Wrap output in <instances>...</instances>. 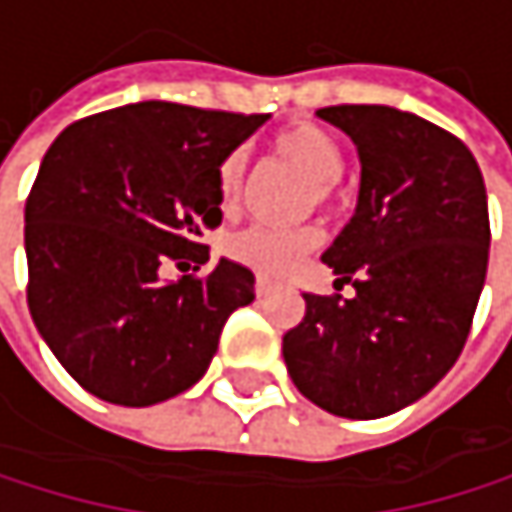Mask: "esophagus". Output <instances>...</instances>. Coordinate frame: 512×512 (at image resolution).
<instances>
[{
    "label": "esophagus",
    "instance_id": "obj_1",
    "mask_svg": "<svg viewBox=\"0 0 512 512\" xmlns=\"http://www.w3.org/2000/svg\"><path fill=\"white\" fill-rule=\"evenodd\" d=\"M270 288H273V282H270V279H264V276L254 279V294H258V298H264V294H270Z\"/></svg>",
    "mask_w": 512,
    "mask_h": 512
}]
</instances>
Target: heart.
Wrapping results in <instances>:
<instances>
[{
    "instance_id": "1",
    "label": "heart",
    "mask_w": 512,
    "mask_h": 512,
    "mask_svg": "<svg viewBox=\"0 0 512 512\" xmlns=\"http://www.w3.org/2000/svg\"><path fill=\"white\" fill-rule=\"evenodd\" d=\"M270 156L291 168L310 184L307 208L316 202L319 211H334L341 202V174H344V144L341 137L316 125V122H291L270 137ZM248 159L242 150H230L218 165V196L221 208L233 211L245 190ZM319 230H270V227H245L224 239L227 258L254 270L267 279H282L298 267L316 248Z\"/></svg>"
}]
</instances>
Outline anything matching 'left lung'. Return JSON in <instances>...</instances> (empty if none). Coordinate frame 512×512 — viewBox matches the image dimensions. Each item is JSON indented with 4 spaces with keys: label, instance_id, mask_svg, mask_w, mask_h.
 <instances>
[{
    "label": "left lung",
    "instance_id": "8db88e82",
    "mask_svg": "<svg viewBox=\"0 0 512 512\" xmlns=\"http://www.w3.org/2000/svg\"><path fill=\"white\" fill-rule=\"evenodd\" d=\"M322 119L359 150V205L322 254L350 299L304 294L285 331L288 375L310 402L371 421L421 399L461 356L488 267L482 171L461 137L396 107L338 104Z\"/></svg>",
    "mask_w": 512,
    "mask_h": 512
}]
</instances>
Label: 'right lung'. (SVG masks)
<instances>
[{
    "label": "right lung",
    "instance_id": "1",
    "mask_svg": "<svg viewBox=\"0 0 512 512\" xmlns=\"http://www.w3.org/2000/svg\"><path fill=\"white\" fill-rule=\"evenodd\" d=\"M267 113L144 101L76 119L48 147L24 208L27 307L70 378L113 405L193 387L254 276L199 270L221 224L218 165Z\"/></svg>",
    "mask_w": 512,
    "mask_h": 512
}]
</instances>
